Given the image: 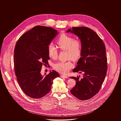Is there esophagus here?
I'll return each mask as SVG.
<instances>
[{"label": "esophagus", "mask_w": 121, "mask_h": 121, "mask_svg": "<svg viewBox=\"0 0 121 121\" xmlns=\"http://www.w3.org/2000/svg\"><path fill=\"white\" fill-rule=\"evenodd\" d=\"M61 77L62 78H68V77L64 75H61Z\"/></svg>", "instance_id": "1"}]
</instances>
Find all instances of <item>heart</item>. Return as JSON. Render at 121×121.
<instances>
[{"label":"heart","instance_id":"b5f03b06","mask_svg":"<svg viewBox=\"0 0 121 121\" xmlns=\"http://www.w3.org/2000/svg\"><path fill=\"white\" fill-rule=\"evenodd\" d=\"M60 48L68 51V57L73 60L78 59L81 55L82 45L80 41L74 40V39L67 35H62L57 41ZM58 50L54 44L51 43L48 46V54L50 58L53 59L58 56ZM73 67V64L70 61L59 62L55 63L53 68L56 70L62 73H68Z\"/></svg>","mask_w":121,"mask_h":121}]
</instances>
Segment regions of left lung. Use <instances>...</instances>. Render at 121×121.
I'll return each mask as SVG.
<instances>
[{"label":"left lung","instance_id":"8db88e82","mask_svg":"<svg viewBox=\"0 0 121 121\" xmlns=\"http://www.w3.org/2000/svg\"><path fill=\"white\" fill-rule=\"evenodd\" d=\"M66 32L77 35L82 45L80 58L73 71L82 73V78L70 77L76 81L70 92L81 100H86L99 92L105 79L108 68L105 46L96 33L88 28L73 27Z\"/></svg>","mask_w":121,"mask_h":121}]
</instances>
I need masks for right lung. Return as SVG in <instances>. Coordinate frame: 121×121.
<instances>
[{
	"mask_svg": "<svg viewBox=\"0 0 121 121\" xmlns=\"http://www.w3.org/2000/svg\"><path fill=\"white\" fill-rule=\"evenodd\" d=\"M58 34L51 27L37 26L22 35L16 44L15 75L22 90L30 98L44 96L51 90L53 80L60 77L54 70L46 76L40 73L43 65L47 64L50 59L48 46Z\"/></svg>",
	"mask_w": 121,
	"mask_h": 121,
	"instance_id": "1",
	"label": "right lung"
}]
</instances>
